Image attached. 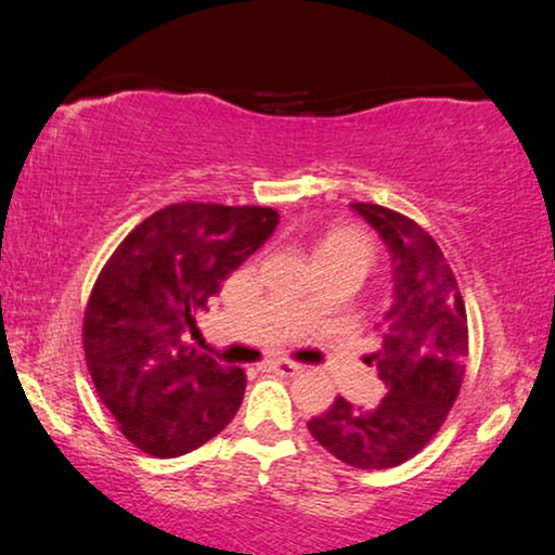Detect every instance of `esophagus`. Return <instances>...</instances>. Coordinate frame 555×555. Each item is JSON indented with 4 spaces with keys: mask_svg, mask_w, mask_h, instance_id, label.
<instances>
[{
    "mask_svg": "<svg viewBox=\"0 0 555 555\" xmlns=\"http://www.w3.org/2000/svg\"><path fill=\"white\" fill-rule=\"evenodd\" d=\"M268 369L275 371V374H280V376H295V374H300L302 366H300V363H295V361L278 359V361H270Z\"/></svg>",
    "mask_w": 555,
    "mask_h": 555,
    "instance_id": "obj_1",
    "label": "esophagus"
}]
</instances>
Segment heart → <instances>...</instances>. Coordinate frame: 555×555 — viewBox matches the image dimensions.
Returning a JSON list of instances; mask_svg holds the SVG:
<instances>
[{
	"label": "heart",
	"mask_w": 555,
	"mask_h": 555,
	"mask_svg": "<svg viewBox=\"0 0 555 555\" xmlns=\"http://www.w3.org/2000/svg\"><path fill=\"white\" fill-rule=\"evenodd\" d=\"M313 257L321 270H344L363 280L371 270H374L376 247L361 230L340 227V230L325 232L323 237L315 242ZM313 306H315L313 298L300 300L302 313H310Z\"/></svg>",
	"instance_id": "b5f03b06"
}]
</instances>
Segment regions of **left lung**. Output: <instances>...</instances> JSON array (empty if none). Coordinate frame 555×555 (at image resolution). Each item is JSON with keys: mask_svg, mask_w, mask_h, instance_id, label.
<instances>
[{"mask_svg": "<svg viewBox=\"0 0 555 555\" xmlns=\"http://www.w3.org/2000/svg\"><path fill=\"white\" fill-rule=\"evenodd\" d=\"M389 249L393 300L369 356L386 397L356 406L338 397L308 422L333 457L359 469H389L412 460L442 427L457 399L467 359V310L442 249L414 219L356 202Z\"/></svg>", "mask_w": 555, "mask_h": 555, "instance_id": "obj_1", "label": "left lung"}]
</instances>
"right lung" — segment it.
Returning a JSON list of instances; mask_svg holds the SVG:
<instances>
[{
  "label": "right lung",
  "mask_w": 555,
  "mask_h": 555,
  "mask_svg": "<svg viewBox=\"0 0 555 555\" xmlns=\"http://www.w3.org/2000/svg\"><path fill=\"white\" fill-rule=\"evenodd\" d=\"M270 207L179 202L135 227L103 264L86 308L82 348L98 397L128 442L179 457L217 437L245 397L247 376L184 344L196 310L264 245Z\"/></svg>",
  "instance_id": "right-lung-1"
}]
</instances>
